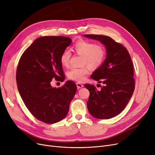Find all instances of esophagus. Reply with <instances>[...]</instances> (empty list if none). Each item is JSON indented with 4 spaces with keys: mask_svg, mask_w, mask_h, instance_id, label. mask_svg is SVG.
<instances>
[{
    "mask_svg": "<svg viewBox=\"0 0 155 155\" xmlns=\"http://www.w3.org/2000/svg\"><path fill=\"white\" fill-rule=\"evenodd\" d=\"M77 87L78 88H82L84 87V85L80 83H77Z\"/></svg>",
    "mask_w": 155,
    "mask_h": 155,
    "instance_id": "esophagus-1",
    "label": "esophagus"
}]
</instances>
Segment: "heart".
<instances>
[{"label":"heart","instance_id":"obj_1","mask_svg":"<svg viewBox=\"0 0 155 155\" xmlns=\"http://www.w3.org/2000/svg\"><path fill=\"white\" fill-rule=\"evenodd\" d=\"M73 50L78 54L83 56L82 64L88 65L92 68H97L103 63L105 51L104 48L99 45H95L92 42L87 41H80L74 46ZM71 53L69 50H65L60 56V63L63 67H68L70 64ZM89 73V67L84 66L81 68H72L69 70L67 75L68 78L76 82H83L87 75Z\"/></svg>","mask_w":155,"mask_h":155}]
</instances>
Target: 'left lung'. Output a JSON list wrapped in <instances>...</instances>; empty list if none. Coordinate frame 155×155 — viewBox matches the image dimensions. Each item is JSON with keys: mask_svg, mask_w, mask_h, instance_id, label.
<instances>
[{"mask_svg": "<svg viewBox=\"0 0 155 155\" xmlns=\"http://www.w3.org/2000/svg\"><path fill=\"white\" fill-rule=\"evenodd\" d=\"M100 41L106 49V58L91 77L102 83L101 91L85 84L90 92L87 103L91 114L99 119L115 117L124 110L134 91V68L126 48L111 38L104 35H84Z\"/></svg>", "mask_w": 155, "mask_h": 155, "instance_id": "obj_1", "label": "left lung"}]
</instances>
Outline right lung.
Here are the masks:
<instances>
[{
	"label": "right lung",
	"instance_id": "obj_1",
	"mask_svg": "<svg viewBox=\"0 0 155 155\" xmlns=\"http://www.w3.org/2000/svg\"><path fill=\"white\" fill-rule=\"evenodd\" d=\"M71 42L64 36L38 38L18 63L16 82L19 94L32 114L45 123H58L67 116L77 91L75 84L70 80L58 88L50 84L53 78L64 80L60 56Z\"/></svg>",
	"mask_w": 155,
	"mask_h": 155
}]
</instances>
